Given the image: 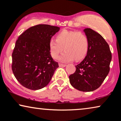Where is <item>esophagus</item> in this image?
<instances>
[{"label": "esophagus", "mask_w": 121, "mask_h": 121, "mask_svg": "<svg viewBox=\"0 0 121 121\" xmlns=\"http://www.w3.org/2000/svg\"><path fill=\"white\" fill-rule=\"evenodd\" d=\"M59 66L60 67H65L66 65H65V64H61V63H59Z\"/></svg>", "instance_id": "esophagus-1"}]
</instances>
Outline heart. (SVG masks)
Here are the masks:
<instances>
[{
  "label": "heart",
  "mask_w": 121,
  "mask_h": 121,
  "mask_svg": "<svg viewBox=\"0 0 121 121\" xmlns=\"http://www.w3.org/2000/svg\"><path fill=\"white\" fill-rule=\"evenodd\" d=\"M50 54L54 59L62 52H65L59 57L63 62H68L75 60L80 61L85 57L88 49V38L80 31L64 30L56 36V40L52 39L49 43Z\"/></svg>",
  "instance_id": "heart-1"
}]
</instances>
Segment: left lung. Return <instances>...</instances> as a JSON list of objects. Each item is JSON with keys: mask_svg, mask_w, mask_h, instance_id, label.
<instances>
[{"mask_svg": "<svg viewBox=\"0 0 121 121\" xmlns=\"http://www.w3.org/2000/svg\"><path fill=\"white\" fill-rule=\"evenodd\" d=\"M88 40L87 55L76 65L75 73L69 76L71 85L76 89L90 92L101 86L109 71L112 54L104 38L90 28L83 30Z\"/></svg>", "mask_w": 121, "mask_h": 121, "instance_id": "8db88e82", "label": "left lung"}]
</instances>
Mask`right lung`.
<instances>
[{
	"label": "right lung",
	"mask_w": 121,
	"mask_h": 121,
	"mask_svg": "<svg viewBox=\"0 0 121 121\" xmlns=\"http://www.w3.org/2000/svg\"><path fill=\"white\" fill-rule=\"evenodd\" d=\"M60 28L39 24L25 30L17 40L12 68L22 86L37 90L47 86L59 64L50 55L49 43Z\"/></svg>",
	"instance_id": "right-lung-1"
}]
</instances>
